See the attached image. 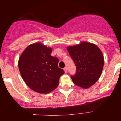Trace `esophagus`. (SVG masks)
I'll return each instance as SVG.
<instances>
[{
	"label": "esophagus",
	"mask_w": 121,
	"mask_h": 121,
	"mask_svg": "<svg viewBox=\"0 0 121 121\" xmlns=\"http://www.w3.org/2000/svg\"><path fill=\"white\" fill-rule=\"evenodd\" d=\"M64 70L65 73H66V72H67V68L65 67L64 68Z\"/></svg>",
	"instance_id": "1"
}]
</instances>
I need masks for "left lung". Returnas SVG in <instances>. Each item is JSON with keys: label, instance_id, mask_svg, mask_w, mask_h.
<instances>
[{"label": "left lung", "instance_id": "obj_1", "mask_svg": "<svg viewBox=\"0 0 121 121\" xmlns=\"http://www.w3.org/2000/svg\"><path fill=\"white\" fill-rule=\"evenodd\" d=\"M67 50L76 66V73L71 76L75 85L87 89L100 77L104 58L102 52L95 44L82 41L79 44L68 46Z\"/></svg>", "mask_w": 121, "mask_h": 121}]
</instances>
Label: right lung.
<instances>
[{"label":"right lung","instance_id":"add662e5","mask_svg":"<svg viewBox=\"0 0 121 121\" xmlns=\"http://www.w3.org/2000/svg\"><path fill=\"white\" fill-rule=\"evenodd\" d=\"M52 49L41 43L28 45L19 57L18 66L25 83L32 90L41 94L54 91L64 74L58 66L59 59L51 56Z\"/></svg>","mask_w":121,"mask_h":121}]
</instances>
